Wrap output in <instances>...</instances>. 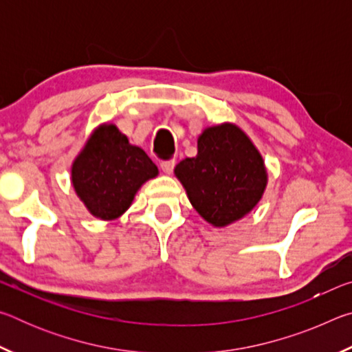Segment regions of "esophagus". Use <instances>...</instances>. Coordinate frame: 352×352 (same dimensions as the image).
Instances as JSON below:
<instances>
[{"label": "esophagus", "instance_id": "34e87169", "mask_svg": "<svg viewBox=\"0 0 352 352\" xmlns=\"http://www.w3.org/2000/svg\"><path fill=\"white\" fill-rule=\"evenodd\" d=\"M160 168L164 172V174H172V170L175 168V160H169V162H162L160 163Z\"/></svg>", "mask_w": 352, "mask_h": 352}]
</instances>
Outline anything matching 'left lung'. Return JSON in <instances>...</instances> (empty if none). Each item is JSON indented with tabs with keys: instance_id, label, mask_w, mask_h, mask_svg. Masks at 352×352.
<instances>
[{
	"instance_id": "8db88e82",
	"label": "left lung",
	"mask_w": 352,
	"mask_h": 352,
	"mask_svg": "<svg viewBox=\"0 0 352 352\" xmlns=\"http://www.w3.org/2000/svg\"><path fill=\"white\" fill-rule=\"evenodd\" d=\"M174 174L194 210L216 228L252 212L269 183L258 147L233 122L204 129L197 138V155L182 160Z\"/></svg>"
}]
</instances>
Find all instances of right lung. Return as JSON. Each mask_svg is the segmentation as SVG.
<instances>
[{"label":"right lung","mask_w":352,"mask_h":352,"mask_svg":"<svg viewBox=\"0 0 352 352\" xmlns=\"http://www.w3.org/2000/svg\"><path fill=\"white\" fill-rule=\"evenodd\" d=\"M158 175L141 147L129 142L111 122L93 130L71 164V184L83 206L100 220L126 212L142 184Z\"/></svg>","instance_id":"right-lung-1"}]
</instances>
